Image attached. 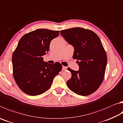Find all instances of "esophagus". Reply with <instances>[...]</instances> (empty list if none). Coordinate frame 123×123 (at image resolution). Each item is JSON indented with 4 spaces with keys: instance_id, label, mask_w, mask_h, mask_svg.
Wrapping results in <instances>:
<instances>
[{
    "instance_id": "obj_1",
    "label": "esophagus",
    "mask_w": 123,
    "mask_h": 123,
    "mask_svg": "<svg viewBox=\"0 0 123 123\" xmlns=\"http://www.w3.org/2000/svg\"><path fill=\"white\" fill-rule=\"evenodd\" d=\"M67 69V68L66 67L62 66V70H66Z\"/></svg>"
}]
</instances>
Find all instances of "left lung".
Returning <instances> with one entry per match:
<instances>
[{
	"label": "left lung",
	"instance_id": "1",
	"mask_svg": "<svg viewBox=\"0 0 123 123\" xmlns=\"http://www.w3.org/2000/svg\"><path fill=\"white\" fill-rule=\"evenodd\" d=\"M60 33L74 48L73 59H76L79 70L68 68L71 77L67 82L70 90L81 96L96 91L103 81L107 57L99 37L92 31L81 27L62 30Z\"/></svg>",
	"mask_w": 123,
	"mask_h": 123
}]
</instances>
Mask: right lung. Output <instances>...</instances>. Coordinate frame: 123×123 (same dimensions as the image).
I'll use <instances>...</instances> for the list:
<instances>
[{"instance_id": "obj_1", "label": "right lung", "mask_w": 123, "mask_h": 123, "mask_svg": "<svg viewBox=\"0 0 123 123\" xmlns=\"http://www.w3.org/2000/svg\"><path fill=\"white\" fill-rule=\"evenodd\" d=\"M59 32L37 29L25 34L19 40L12 55L13 76L19 88L26 94L37 96L45 92L61 70L59 62L49 64L42 57Z\"/></svg>"}]
</instances>
